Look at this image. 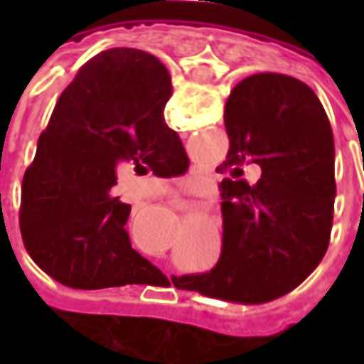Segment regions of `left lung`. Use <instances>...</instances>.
I'll use <instances>...</instances> for the list:
<instances>
[{
	"instance_id": "obj_1",
	"label": "left lung",
	"mask_w": 364,
	"mask_h": 364,
	"mask_svg": "<svg viewBox=\"0 0 364 364\" xmlns=\"http://www.w3.org/2000/svg\"><path fill=\"white\" fill-rule=\"evenodd\" d=\"M229 154L217 172L223 190V251L206 273L174 277L208 298L263 304L286 296L328 249L334 137L316 92L298 78L259 73L243 78L225 105ZM257 163L262 178H238Z\"/></svg>"
}]
</instances>
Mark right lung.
<instances>
[{"label":"right lung","instance_id":"1","mask_svg":"<svg viewBox=\"0 0 364 364\" xmlns=\"http://www.w3.org/2000/svg\"><path fill=\"white\" fill-rule=\"evenodd\" d=\"M166 66L144 50L111 48L64 89L21 182L20 231L34 263L75 289L139 284L156 267L132 247V206L113 186L123 170L161 178L188 170L164 121Z\"/></svg>","mask_w":364,"mask_h":364}]
</instances>
